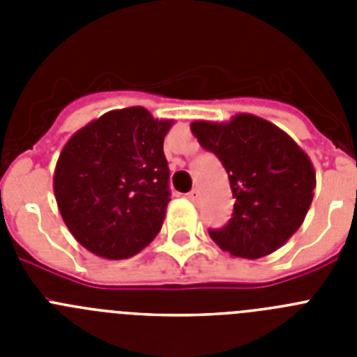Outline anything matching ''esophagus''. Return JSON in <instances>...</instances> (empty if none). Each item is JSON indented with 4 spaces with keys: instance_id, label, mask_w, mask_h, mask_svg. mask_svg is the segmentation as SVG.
Here are the masks:
<instances>
[{
    "instance_id": "esophagus-1",
    "label": "esophagus",
    "mask_w": 357,
    "mask_h": 357,
    "mask_svg": "<svg viewBox=\"0 0 357 357\" xmlns=\"http://www.w3.org/2000/svg\"><path fill=\"white\" fill-rule=\"evenodd\" d=\"M188 198L191 202H198V200H200V191H198L197 188L191 189V191H189V193H188Z\"/></svg>"
}]
</instances>
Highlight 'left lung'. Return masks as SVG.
I'll list each match as a JSON object with an SVG mask.
<instances>
[{
    "label": "left lung",
    "instance_id": "1",
    "mask_svg": "<svg viewBox=\"0 0 357 357\" xmlns=\"http://www.w3.org/2000/svg\"><path fill=\"white\" fill-rule=\"evenodd\" d=\"M191 132L229 175L234 213L209 236L222 250L259 259L280 248L304 222L317 185L305 151L273 123L238 114L227 123L195 121Z\"/></svg>",
    "mask_w": 357,
    "mask_h": 357
}]
</instances>
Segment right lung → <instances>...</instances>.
Masks as SVG:
<instances>
[{
  "mask_svg": "<svg viewBox=\"0 0 357 357\" xmlns=\"http://www.w3.org/2000/svg\"><path fill=\"white\" fill-rule=\"evenodd\" d=\"M172 125L128 107L94 119L66 143L53 191L82 247L105 259H127L159 234L169 202L162 144Z\"/></svg>",
  "mask_w": 357,
  "mask_h": 357,
  "instance_id": "add662e5",
  "label": "right lung"
}]
</instances>
